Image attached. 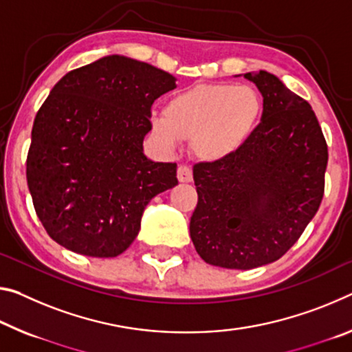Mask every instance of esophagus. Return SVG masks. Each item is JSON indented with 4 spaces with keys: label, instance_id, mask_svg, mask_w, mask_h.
<instances>
[{
    "label": "esophagus",
    "instance_id": "obj_1",
    "mask_svg": "<svg viewBox=\"0 0 352 352\" xmlns=\"http://www.w3.org/2000/svg\"><path fill=\"white\" fill-rule=\"evenodd\" d=\"M177 178H178V182H182V183L192 182V170L189 169V167L185 166V164L178 166V169H177Z\"/></svg>",
    "mask_w": 352,
    "mask_h": 352
}]
</instances>
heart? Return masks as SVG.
Wrapping results in <instances>:
<instances>
[{
    "label": "heart",
    "mask_w": 352,
    "mask_h": 352,
    "mask_svg": "<svg viewBox=\"0 0 352 352\" xmlns=\"http://www.w3.org/2000/svg\"><path fill=\"white\" fill-rule=\"evenodd\" d=\"M263 114L260 94L250 86L202 85L167 102L152 117L155 138L174 148L192 139L194 155L206 163L235 156L254 136Z\"/></svg>",
    "instance_id": "heart-1"
}]
</instances>
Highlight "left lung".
I'll return each mask as SVG.
<instances>
[{
    "mask_svg": "<svg viewBox=\"0 0 352 352\" xmlns=\"http://www.w3.org/2000/svg\"><path fill=\"white\" fill-rule=\"evenodd\" d=\"M244 78L263 96L258 128L235 156L192 169L194 248L227 270H252L287 254L320 208L329 158L309 102L265 70Z\"/></svg>",
    "mask_w": 352,
    "mask_h": 352,
    "instance_id": "left-lung-1",
    "label": "left lung"
}]
</instances>
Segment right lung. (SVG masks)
<instances>
[{
    "mask_svg": "<svg viewBox=\"0 0 352 352\" xmlns=\"http://www.w3.org/2000/svg\"><path fill=\"white\" fill-rule=\"evenodd\" d=\"M175 78L113 54L56 82L37 111L26 158L34 210L72 252L117 256L130 248L156 194L178 185L175 163L142 152L152 104Z\"/></svg>",
    "mask_w": 352,
    "mask_h": 352,
    "instance_id": "right-lung-1",
    "label": "right lung"
}]
</instances>
